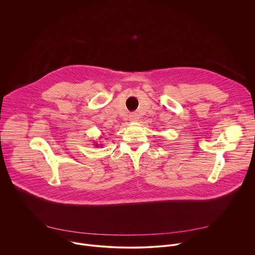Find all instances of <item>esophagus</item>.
<instances>
[{
    "instance_id": "34e87169",
    "label": "esophagus",
    "mask_w": 255,
    "mask_h": 255,
    "mask_svg": "<svg viewBox=\"0 0 255 255\" xmlns=\"http://www.w3.org/2000/svg\"><path fill=\"white\" fill-rule=\"evenodd\" d=\"M129 118H130V121H132V122L138 120V116H137V114H135V113L130 114V117H129Z\"/></svg>"
}]
</instances>
